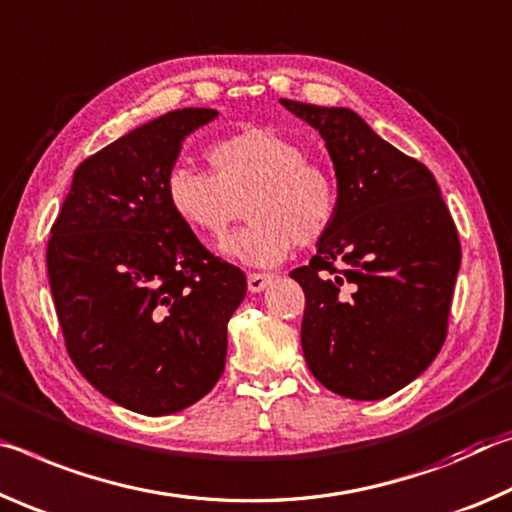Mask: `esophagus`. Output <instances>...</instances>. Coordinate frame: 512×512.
Segmentation results:
<instances>
[{
    "label": "esophagus",
    "mask_w": 512,
    "mask_h": 512,
    "mask_svg": "<svg viewBox=\"0 0 512 512\" xmlns=\"http://www.w3.org/2000/svg\"><path fill=\"white\" fill-rule=\"evenodd\" d=\"M274 276L272 274H263V272H251L247 276V288L249 292H263L267 286H270Z\"/></svg>",
    "instance_id": "34e87169"
}]
</instances>
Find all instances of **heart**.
Instances as JSON below:
<instances>
[{
	"label": "heart",
	"instance_id": "1",
	"mask_svg": "<svg viewBox=\"0 0 512 512\" xmlns=\"http://www.w3.org/2000/svg\"><path fill=\"white\" fill-rule=\"evenodd\" d=\"M206 161L211 174L174 167L165 197L172 213L206 240L224 238L245 206L249 224L220 245L231 261L272 267L295 245L311 247L329 233L338 183L295 140L249 129L215 142Z\"/></svg>",
	"mask_w": 512,
	"mask_h": 512
}]
</instances>
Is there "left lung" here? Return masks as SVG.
Returning <instances> with one entry per match:
<instances>
[{
  "label": "left lung",
  "instance_id": "1",
  "mask_svg": "<svg viewBox=\"0 0 512 512\" xmlns=\"http://www.w3.org/2000/svg\"><path fill=\"white\" fill-rule=\"evenodd\" d=\"M281 104L320 131L338 179V213L311 263L301 349L324 388L347 399L395 395L445 345L460 267L456 224L415 158L340 106Z\"/></svg>",
  "mask_w": 512,
  "mask_h": 512
}]
</instances>
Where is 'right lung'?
<instances>
[{
	"label": "right lung",
	"mask_w": 512,
	"mask_h": 512,
	"mask_svg": "<svg viewBox=\"0 0 512 512\" xmlns=\"http://www.w3.org/2000/svg\"><path fill=\"white\" fill-rule=\"evenodd\" d=\"M217 117L181 108L86 158L58 211L47 272L67 354L133 413L188 408L224 372L226 324L247 295L165 197L181 142Z\"/></svg>",
	"instance_id": "obj_1"
}]
</instances>
